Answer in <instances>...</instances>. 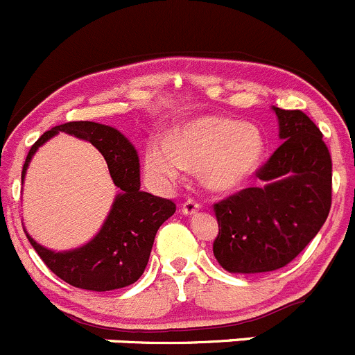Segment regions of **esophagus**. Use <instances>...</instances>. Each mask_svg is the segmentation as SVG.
<instances>
[{"label":"esophagus","instance_id":"34e87169","mask_svg":"<svg viewBox=\"0 0 355 355\" xmlns=\"http://www.w3.org/2000/svg\"><path fill=\"white\" fill-rule=\"evenodd\" d=\"M200 209H202V205H200V203L196 202V200H193V198H188V200H186L184 203H182V207H181V212L184 214V216H193V214H196V212H198Z\"/></svg>","mask_w":355,"mask_h":355}]
</instances>
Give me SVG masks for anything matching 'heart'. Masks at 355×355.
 Segmentation results:
<instances>
[{
    "instance_id": "1",
    "label": "heart",
    "mask_w": 355,
    "mask_h": 355,
    "mask_svg": "<svg viewBox=\"0 0 355 355\" xmlns=\"http://www.w3.org/2000/svg\"><path fill=\"white\" fill-rule=\"evenodd\" d=\"M264 139L254 125L223 117L191 122L174 139L152 145L146 169L160 179H176L186 169H200L209 188L226 191L243 184L261 164Z\"/></svg>"
}]
</instances>
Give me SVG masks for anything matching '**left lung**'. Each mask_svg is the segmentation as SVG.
I'll return each instance as SVG.
<instances>
[{
  "mask_svg": "<svg viewBox=\"0 0 355 355\" xmlns=\"http://www.w3.org/2000/svg\"><path fill=\"white\" fill-rule=\"evenodd\" d=\"M282 145L255 171L264 186L214 203V255L230 272L255 275L288 266L311 243L331 209V155L302 110L275 108Z\"/></svg>",
  "mask_w": 355,
  "mask_h": 355,
  "instance_id": "obj_1",
  "label": "left lung"
}]
</instances>
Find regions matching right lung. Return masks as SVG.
I'll list each match as a JSON object with an SVG mask.
<instances>
[{
  "label": "right lung",
  "mask_w": 355,
  "mask_h": 355,
  "mask_svg": "<svg viewBox=\"0 0 355 355\" xmlns=\"http://www.w3.org/2000/svg\"><path fill=\"white\" fill-rule=\"evenodd\" d=\"M58 131L86 139L107 160L108 171L121 195L100 233L84 247L72 252H51L27 234L31 245L53 275L76 288L108 292L138 282L148 264L159 227L176 212V203L139 189V160L135 146L117 129L87 121H73L44 132L29 150L31 157Z\"/></svg>",
  "instance_id": "1"
}]
</instances>
